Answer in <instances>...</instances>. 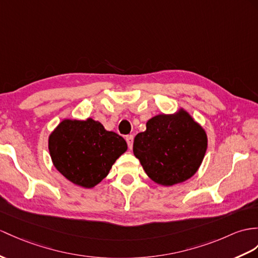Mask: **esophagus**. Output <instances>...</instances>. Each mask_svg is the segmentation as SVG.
Returning <instances> with one entry per match:
<instances>
[{"label": "esophagus", "instance_id": "34e87169", "mask_svg": "<svg viewBox=\"0 0 258 258\" xmlns=\"http://www.w3.org/2000/svg\"><path fill=\"white\" fill-rule=\"evenodd\" d=\"M125 141L128 143V147L130 149H133V144H134V136L133 135H129L125 137Z\"/></svg>", "mask_w": 258, "mask_h": 258}]
</instances>
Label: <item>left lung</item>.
<instances>
[{
	"label": "left lung",
	"instance_id": "obj_1",
	"mask_svg": "<svg viewBox=\"0 0 258 258\" xmlns=\"http://www.w3.org/2000/svg\"><path fill=\"white\" fill-rule=\"evenodd\" d=\"M207 150L205 130L187 111L158 115L138 134L134 153L148 176L163 186L181 183L197 172Z\"/></svg>",
	"mask_w": 258,
	"mask_h": 258
}]
</instances>
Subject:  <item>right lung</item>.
Returning a JSON list of instances; mask_svg holds the SVG:
<instances>
[{
    "label": "right lung",
    "mask_w": 258,
    "mask_h": 258,
    "mask_svg": "<svg viewBox=\"0 0 258 258\" xmlns=\"http://www.w3.org/2000/svg\"><path fill=\"white\" fill-rule=\"evenodd\" d=\"M125 150L122 137L105 130L102 123L91 118L66 119L49 137V152L55 168L84 188H92L107 176Z\"/></svg>",
    "instance_id": "1"
}]
</instances>
